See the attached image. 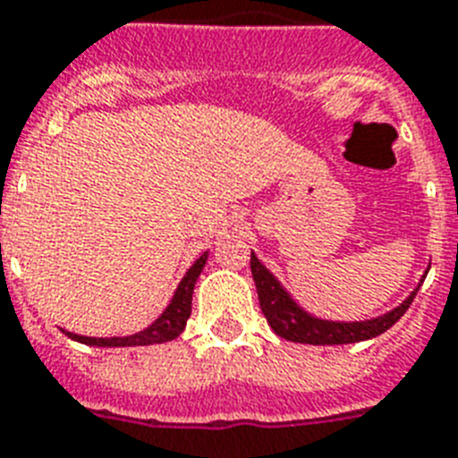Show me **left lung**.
<instances>
[{"label": "left lung", "instance_id": "obj_1", "mask_svg": "<svg viewBox=\"0 0 458 458\" xmlns=\"http://www.w3.org/2000/svg\"><path fill=\"white\" fill-rule=\"evenodd\" d=\"M251 275H254L256 292H259V303H261L263 315H266L267 325L273 327V332L277 336L287 338V341H293V344L310 345L358 344V341H367V338L384 334L386 329H390L397 319L407 313V308L411 306L416 292L421 287L419 284L400 306L388 310L386 315L362 319V322H334V319H322L306 313L289 296L287 289L277 282V277L256 259L254 251H251ZM423 280H426V275L421 277V282Z\"/></svg>", "mask_w": 458, "mask_h": 458}]
</instances>
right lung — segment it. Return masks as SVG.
Segmentation results:
<instances>
[{
    "label": "right lung",
    "mask_w": 458,
    "mask_h": 458,
    "mask_svg": "<svg viewBox=\"0 0 458 458\" xmlns=\"http://www.w3.org/2000/svg\"><path fill=\"white\" fill-rule=\"evenodd\" d=\"M209 259V251H204L199 259L191 266V270L183 275V280L178 284V289L174 292V299H171L169 306L165 308V313L159 315L155 322H152L148 329L139 334H131V336H113V338H94V336H80V334L65 332L72 341H80V344L87 345H98V348H124V345H152V344H165V341H174L178 334L185 329V322L192 313V289H195V282L202 273L204 263Z\"/></svg>",
    "instance_id": "add662e5"
}]
</instances>
